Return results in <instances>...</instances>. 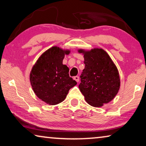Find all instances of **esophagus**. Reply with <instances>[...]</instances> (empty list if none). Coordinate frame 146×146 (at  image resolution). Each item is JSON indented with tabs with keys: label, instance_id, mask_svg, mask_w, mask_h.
I'll return each mask as SVG.
<instances>
[{
	"label": "esophagus",
	"instance_id": "34e87169",
	"mask_svg": "<svg viewBox=\"0 0 146 146\" xmlns=\"http://www.w3.org/2000/svg\"><path fill=\"white\" fill-rule=\"evenodd\" d=\"M73 79L74 80H75L76 82H78V81H79V77L78 76H74L73 77Z\"/></svg>",
	"mask_w": 146,
	"mask_h": 146
}]
</instances>
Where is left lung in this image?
Returning <instances> with one entry per match:
<instances>
[{
    "mask_svg": "<svg viewBox=\"0 0 146 146\" xmlns=\"http://www.w3.org/2000/svg\"><path fill=\"white\" fill-rule=\"evenodd\" d=\"M85 68L78 88L85 100L93 107H102L117 95L120 86L119 73L112 59L102 48L78 49Z\"/></svg>",
    "mask_w": 146,
    "mask_h": 146,
    "instance_id": "left-lung-1",
    "label": "left lung"
}]
</instances>
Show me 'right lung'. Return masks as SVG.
<instances>
[{
    "label": "right lung",
    "instance_id": "1",
    "mask_svg": "<svg viewBox=\"0 0 146 146\" xmlns=\"http://www.w3.org/2000/svg\"><path fill=\"white\" fill-rule=\"evenodd\" d=\"M70 49L53 46L42 54L32 67L29 80L34 93L49 105L65 100L69 90L76 85L69 75V68L62 64Z\"/></svg>",
    "mask_w": 146,
    "mask_h": 146
}]
</instances>
